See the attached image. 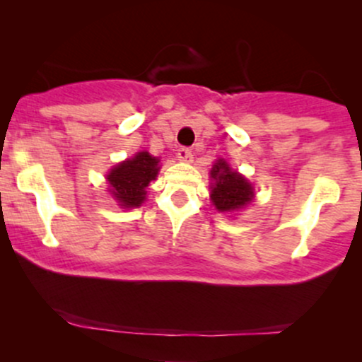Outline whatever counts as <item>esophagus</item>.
<instances>
[{"label": "esophagus", "mask_w": 362, "mask_h": 362, "mask_svg": "<svg viewBox=\"0 0 362 362\" xmlns=\"http://www.w3.org/2000/svg\"><path fill=\"white\" fill-rule=\"evenodd\" d=\"M177 156H178V160L180 161H185V163H190V161H192V158H194V153L190 151L189 148H180L177 151Z\"/></svg>", "instance_id": "obj_1"}]
</instances>
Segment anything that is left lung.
I'll use <instances>...</instances> for the list:
<instances>
[{"instance_id": "left-lung-1", "label": "left lung", "mask_w": 362, "mask_h": 362, "mask_svg": "<svg viewBox=\"0 0 362 362\" xmlns=\"http://www.w3.org/2000/svg\"><path fill=\"white\" fill-rule=\"evenodd\" d=\"M211 177L214 178L211 199H213L216 209L221 213L238 211L252 201V185L240 173L233 172L226 161L219 160L211 170Z\"/></svg>"}]
</instances>
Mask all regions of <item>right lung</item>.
Returning a JSON list of instances; mask_svg holds the SVG:
<instances>
[{
  "instance_id": "obj_1",
  "label": "right lung",
  "mask_w": 362,
  "mask_h": 362,
  "mask_svg": "<svg viewBox=\"0 0 362 362\" xmlns=\"http://www.w3.org/2000/svg\"><path fill=\"white\" fill-rule=\"evenodd\" d=\"M158 175V160L148 151L122 161L107 175L110 192L124 207H138L146 197V187Z\"/></svg>"
}]
</instances>
